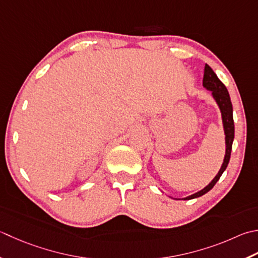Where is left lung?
Here are the masks:
<instances>
[{
	"instance_id": "8db88e82",
	"label": "left lung",
	"mask_w": 258,
	"mask_h": 258,
	"mask_svg": "<svg viewBox=\"0 0 258 258\" xmlns=\"http://www.w3.org/2000/svg\"><path fill=\"white\" fill-rule=\"evenodd\" d=\"M203 85L206 89L211 90L213 97L216 100V103L218 104L219 109L221 112V118H223L224 124V131H225V141H226V154L223 165L219 170V172L214 178L211 182L205 186L203 190L198 191L194 195L183 198L184 200H190L198 198V197L204 196L205 194L214 188V185L217 183V181L220 179L221 174L224 173L227 165L229 163L230 160V153H231V146H233V141L235 136V125H234V118H233V105L230 102V96L228 94L226 86L220 82L219 78L217 77V75L214 73V70L211 69L208 64L205 66V74H204V80Z\"/></svg>"
}]
</instances>
